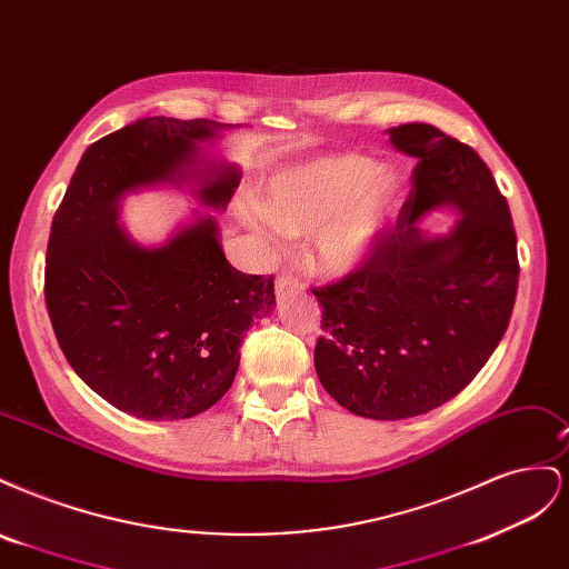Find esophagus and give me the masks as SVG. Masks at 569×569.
Segmentation results:
<instances>
[{
    "label": "esophagus",
    "mask_w": 569,
    "mask_h": 569,
    "mask_svg": "<svg viewBox=\"0 0 569 569\" xmlns=\"http://www.w3.org/2000/svg\"><path fill=\"white\" fill-rule=\"evenodd\" d=\"M289 287H299V280L295 278V274L282 272L280 278L274 280V291H284V289H289Z\"/></svg>",
    "instance_id": "obj_1"
}]
</instances>
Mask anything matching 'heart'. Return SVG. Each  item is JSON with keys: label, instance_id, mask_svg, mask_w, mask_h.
I'll list each match as a JSON object with an SVG mask.
<instances>
[{"label": "heart", "instance_id": "b5f03b06", "mask_svg": "<svg viewBox=\"0 0 569 569\" xmlns=\"http://www.w3.org/2000/svg\"><path fill=\"white\" fill-rule=\"evenodd\" d=\"M403 192L391 168L363 153H337L280 170L263 187V209L242 218L263 239L282 230L313 234V263L330 274L358 268L372 253Z\"/></svg>", "mask_w": 569, "mask_h": 569}]
</instances>
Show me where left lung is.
Returning a JSON list of instances; mask_svg holds the SVG:
<instances>
[{
  "instance_id": "1",
  "label": "left lung",
  "mask_w": 569,
  "mask_h": 569,
  "mask_svg": "<svg viewBox=\"0 0 569 569\" xmlns=\"http://www.w3.org/2000/svg\"><path fill=\"white\" fill-rule=\"evenodd\" d=\"M389 142L418 161L396 226L360 268L313 289L320 385L372 420L422 416L468 387L506 335L520 278L508 201L479 153L427 123L391 128ZM439 204L461 218L425 238L417 220Z\"/></svg>"
}]
</instances>
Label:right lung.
Here are the masks:
<instances>
[{
    "instance_id": "obj_1",
    "label": "right lung",
    "mask_w": 569,
    "mask_h": 569,
    "mask_svg": "<svg viewBox=\"0 0 569 569\" xmlns=\"http://www.w3.org/2000/svg\"><path fill=\"white\" fill-rule=\"evenodd\" d=\"M220 130L151 116L101 137L51 220L44 301L59 347L84 385L142 420L194 418L220 401L247 330L274 303L272 274L232 268L211 216L153 249L116 222L128 192L187 178H199L206 206L226 209L237 166L197 170L201 144Z\"/></svg>"
}]
</instances>
